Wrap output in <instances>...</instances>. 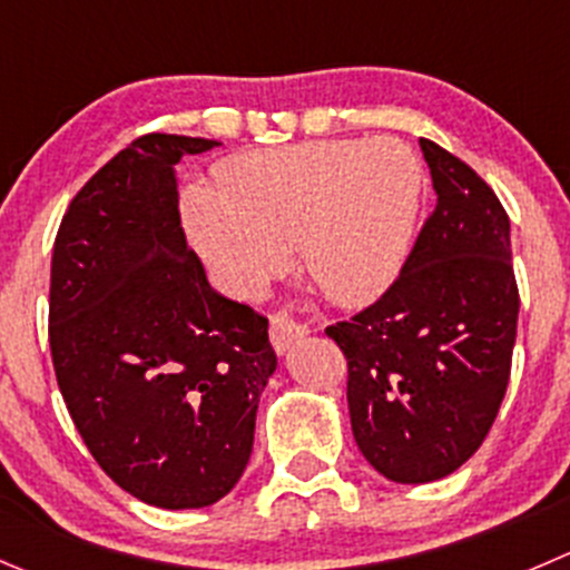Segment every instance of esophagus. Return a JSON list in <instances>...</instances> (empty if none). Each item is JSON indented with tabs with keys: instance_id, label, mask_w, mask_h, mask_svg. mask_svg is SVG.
I'll return each instance as SVG.
<instances>
[{
	"instance_id": "obj_1",
	"label": "esophagus",
	"mask_w": 570,
	"mask_h": 570,
	"mask_svg": "<svg viewBox=\"0 0 570 570\" xmlns=\"http://www.w3.org/2000/svg\"><path fill=\"white\" fill-rule=\"evenodd\" d=\"M306 325L297 323V320H292L286 312H273L269 314V342H273V347L278 353L289 351L292 345H295L301 336H306Z\"/></svg>"
}]
</instances>
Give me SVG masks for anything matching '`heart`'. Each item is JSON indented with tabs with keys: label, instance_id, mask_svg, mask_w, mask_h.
Wrapping results in <instances>:
<instances>
[{
	"label": "heart",
	"instance_id": "obj_1",
	"mask_svg": "<svg viewBox=\"0 0 570 570\" xmlns=\"http://www.w3.org/2000/svg\"><path fill=\"white\" fill-rule=\"evenodd\" d=\"M217 197L189 189L184 223L208 267L253 295L295 247L336 303L379 297L406 264L423 200L417 156L395 138H320L228 158Z\"/></svg>",
	"mask_w": 570,
	"mask_h": 570
}]
</instances>
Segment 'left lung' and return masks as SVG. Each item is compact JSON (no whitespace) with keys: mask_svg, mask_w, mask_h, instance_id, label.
I'll use <instances>...</instances> for the list:
<instances>
[{"mask_svg":"<svg viewBox=\"0 0 570 570\" xmlns=\"http://www.w3.org/2000/svg\"><path fill=\"white\" fill-rule=\"evenodd\" d=\"M438 206L384 295L325 334L347 362L364 460L401 484L443 479L490 434L518 334L510 217L449 150L420 138Z\"/></svg>","mask_w":570,"mask_h":570,"instance_id":"1","label":"left lung"}]
</instances>
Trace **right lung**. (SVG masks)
Returning a JSON list of instances; mask_svg holds the SVG:
<instances>
[{
    "mask_svg": "<svg viewBox=\"0 0 570 570\" xmlns=\"http://www.w3.org/2000/svg\"><path fill=\"white\" fill-rule=\"evenodd\" d=\"M212 138L147 132L60 219L49 347L75 429L138 501L197 510L245 473L275 358L267 317L208 286L173 167Z\"/></svg>",
    "mask_w": 570,
    "mask_h": 570,
    "instance_id": "obj_1",
    "label": "right lung"
}]
</instances>
